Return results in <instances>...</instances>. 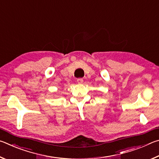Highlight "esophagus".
<instances>
[{
	"instance_id": "obj_1",
	"label": "esophagus",
	"mask_w": 159,
	"mask_h": 159,
	"mask_svg": "<svg viewBox=\"0 0 159 159\" xmlns=\"http://www.w3.org/2000/svg\"><path fill=\"white\" fill-rule=\"evenodd\" d=\"M83 82V79H77V83H79V84H81Z\"/></svg>"
}]
</instances>
